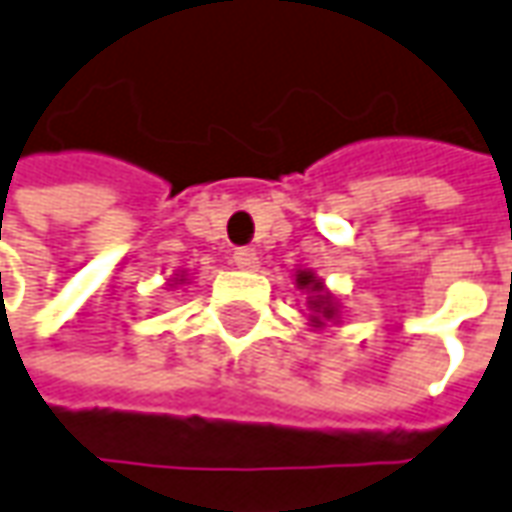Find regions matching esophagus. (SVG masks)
Listing matches in <instances>:
<instances>
[{
	"mask_svg": "<svg viewBox=\"0 0 512 512\" xmlns=\"http://www.w3.org/2000/svg\"><path fill=\"white\" fill-rule=\"evenodd\" d=\"M233 264H236L239 270H256V267H259V256H256V250L236 248L233 250Z\"/></svg>",
	"mask_w": 512,
	"mask_h": 512,
	"instance_id": "esophagus-1",
	"label": "esophagus"
}]
</instances>
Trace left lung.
<instances>
[{"instance_id": "1", "label": "left lung", "mask_w": 512, "mask_h": 512, "mask_svg": "<svg viewBox=\"0 0 512 512\" xmlns=\"http://www.w3.org/2000/svg\"><path fill=\"white\" fill-rule=\"evenodd\" d=\"M298 290L307 293V307H310V327L321 329L327 321L338 318V301L324 287V281L318 279L312 270H296Z\"/></svg>"}]
</instances>
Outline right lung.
<instances>
[{
    "label": "right lung",
    "mask_w": 512,
    "mask_h": 512,
    "mask_svg": "<svg viewBox=\"0 0 512 512\" xmlns=\"http://www.w3.org/2000/svg\"><path fill=\"white\" fill-rule=\"evenodd\" d=\"M174 284H185V273H180V276L174 279ZM174 284H171V287H174Z\"/></svg>",
    "instance_id": "obj_1"
}]
</instances>
